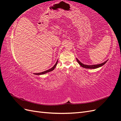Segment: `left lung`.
I'll return each instance as SVG.
<instances>
[{
    "label": "left lung",
    "instance_id": "8db88e82",
    "mask_svg": "<svg viewBox=\"0 0 121 121\" xmlns=\"http://www.w3.org/2000/svg\"><path fill=\"white\" fill-rule=\"evenodd\" d=\"M77 60L78 63H79V64L81 65V67L84 68H86V69H96L98 68L99 67H100L102 65H104L106 63H107V61H108V60L107 61H104V63H101L100 64H98V65H84L83 64H82L81 61H80L77 58H76Z\"/></svg>",
    "mask_w": 121,
    "mask_h": 121
}]
</instances>
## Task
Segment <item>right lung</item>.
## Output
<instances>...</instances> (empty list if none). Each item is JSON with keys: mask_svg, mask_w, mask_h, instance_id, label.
Instances as JSON below:
<instances>
[{"mask_svg": "<svg viewBox=\"0 0 121 121\" xmlns=\"http://www.w3.org/2000/svg\"><path fill=\"white\" fill-rule=\"evenodd\" d=\"M57 61H58V60H57V61H56V64L54 65V66H53L52 68H51V69H48V70H46V71H44V72H41V73H35L34 74H35V75H43V74H46V73H48V72H51V71H53V69H55V68H56V65H57Z\"/></svg>", "mask_w": 121, "mask_h": 121, "instance_id": "add662e5", "label": "right lung"}]
</instances>
